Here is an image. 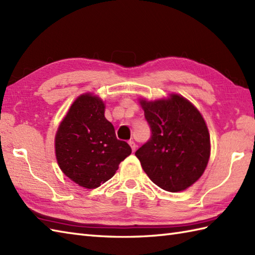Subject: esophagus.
Instances as JSON below:
<instances>
[{"instance_id":"34e87169","label":"esophagus","mask_w":255,"mask_h":255,"mask_svg":"<svg viewBox=\"0 0 255 255\" xmlns=\"http://www.w3.org/2000/svg\"><path fill=\"white\" fill-rule=\"evenodd\" d=\"M129 143V145H130V148H131V150H132V152L134 150H136V148H137V145H136V142L133 141V140H130V141L128 142Z\"/></svg>"}]
</instances>
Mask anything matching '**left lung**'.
<instances>
[{
    "label": "left lung",
    "mask_w": 255,
    "mask_h": 255,
    "mask_svg": "<svg viewBox=\"0 0 255 255\" xmlns=\"http://www.w3.org/2000/svg\"><path fill=\"white\" fill-rule=\"evenodd\" d=\"M152 136L136 151L143 171L164 191H185L207 167L210 136L202 114L185 97L170 93L154 101L139 99Z\"/></svg>",
    "instance_id": "left-lung-1"
}]
</instances>
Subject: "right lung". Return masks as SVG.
I'll list each match as a JSON object with an SVG mask.
<instances>
[{
    "label": "right lung",
    "instance_id": "right-lung-1",
    "mask_svg": "<svg viewBox=\"0 0 255 255\" xmlns=\"http://www.w3.org/2000/svg\"><path fill=\"white\" fill-rule=\"evenodd\" d=\"M55 152L63 174L79 186L96 188L115 174L131 148L116 138L105 103L93 93L78 96L59 124Z\"/></svg>",
    "mask_w": 255,
    "mask_h": 255
}]
</instances>
